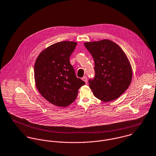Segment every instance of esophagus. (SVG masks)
Here are the masks:
<instances>
[{
  "mask_svg": "<svg viewBox=\"0 0 156 156\" xmlns=\"http://www.w3.org/2000/svg\"><path fill=\"white\" fill-rule=\"evenodd\" d=\"M82 80H83L86 83H87V82H88V79H87V76H83V77H82Z\"/></svg>",
  "mask_w": 156,
  "mask_h": 156,
  "instance_id": "34e87169",
  "label": "esophagus"
}]
</instances>
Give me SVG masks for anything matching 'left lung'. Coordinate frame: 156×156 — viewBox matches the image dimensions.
<instances>
[{
	"instance_id": "8db88e82",
	"label": "left lung",
	"mask_w": 156,
	"mask_h": 156,
	"mask_svg": "<svg viewBox=\"0 0 156 156\" xmlns=\"http://www.w3.org/2000/svg\"><path fill=\"white\" fill-rule=\"evenodd\" d=\"M85 47L95 62V76L89 80L94 95L104 102L119 98L129 87L132 68L122 49L109 40L86 42Z\"/></svg>"
}]
</instances>
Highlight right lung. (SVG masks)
Masks as SVG:
<instances>
[{
    "mask_svg": "<svg viewBox=\"0 0 156 156\" xmlns=\"http://www.w3.org/2000/svg\"><path fill=\"white\" fill-rule=\"evenodd\" d=\"M77 43L61 41L43 50L34 66L36 87L52 105L67 107L76 98L78 90L85 83L76 77L69 57Z\"/></svg>",
    "mask_w": 156,
    "mask_h": 156,
    "instance_id": "add662e5",
    "label": "right lung"
}]
</instances>
